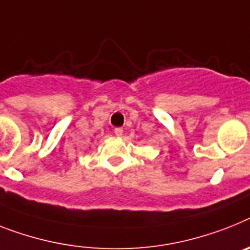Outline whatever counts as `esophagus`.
Masks as SVG:
<instances>
[{
    "label": "esophagus",
    "instance_id": "1",
    "mask_svg": "<svg viewBox=\"0 0 250 250\" xmlns=\"http://www.w3.org/2000/svg\"><path fill=\"white\" fill-rule=\"evenodd\" d=\"M114 133L117 136H122L123 135V128H121V127H118V128L114 129Z\"/></svg>",
    "mask_w": 250,
    "mask_h": 250
}]
</instances>
